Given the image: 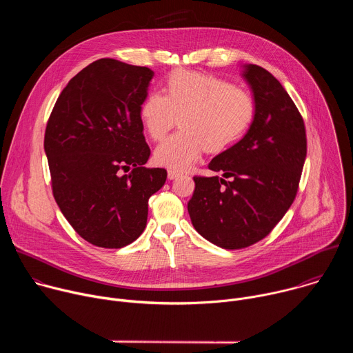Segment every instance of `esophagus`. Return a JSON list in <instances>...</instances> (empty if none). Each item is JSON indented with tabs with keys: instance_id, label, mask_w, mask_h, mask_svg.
<instances>
[{
	"instance_id": "34e87169",
	"label": "esophagus",
	"mask_w": 353,
	"mask_h": 353,
	"mask_svg": "<svg viewBox=\"0 0 353 353\" xmlns=\"http://www.w3.org/2000/svg\"><path fill=\"white\" fill-rule=\"evenodd\" d=\"M180 176V172H177V170H173V169H170L169 172H168V177L170 179V180H174V179H177Z\"/></svg>"
}]
</instances>
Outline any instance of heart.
<instances>
[{"instance_id": "heart-1", "label": "heart", "mask_w": 353, "mask_h": 353, "mask_svg": "<svg viewBox=\"0 0 353 353\" xmlns=\"http://www.w3.org/2000/svg\"><path fill=\"white\" fill-rule=\"evenodd\" d=\"M253 99L237 86L214 75L174 71L166 81L165 94L149 93L139 117L148 135L161 141L179 123L183 130L155 150V161L173 170H185L204 150L218 154L236 142L253 119Z\"/></svg>"}]
</instances>
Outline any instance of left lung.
<instances>
[{
    "label": "left lung",
    "instance_id": "obj_1",
    "mask_svg": "<svg viewBox=\"0 0 353 353\" xmlns=\"http://www.w3.org/2000/svg\"><path fill=\"white\" fill-rule=\"evenodd\" d=\"M241 77L254 100L244 137L208 165L223 177H194L188 214L195 230L222 248H244L264 239L290 208L307 145L305 123L281 82L244 64Z\"/></svg>",
    "mask_w": 353,
    "mask_h": 353
}]
</instances>
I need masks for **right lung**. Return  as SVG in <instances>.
<instances>
[{
    "instance_id": "add662e5",
    "label": "right lung",
    "mask_w": 353,
    "mask_h": 353,
    "mask_svg": "<svg viewBox=\"0 0 353 353\" xmlns=\"http://www.w3.org/2000/svg\"><path fill=\"white\" fill-rule=\"evenodd\" d=\"M155 72L102 59L78 72L59 96L44 134L53 194L86 241L121 248L146 226L148 199L168 177L148 169L141 105Z\"/></svg>"
}]
</instances>
